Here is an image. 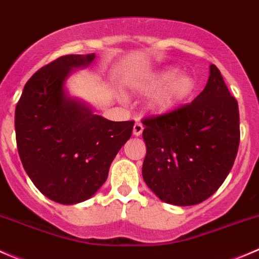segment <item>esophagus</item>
Listing matches in <instances>:
<instances>
[{
    "label": "esophagus",
    "mask_w": 259,
    "mask_h": 259,
    "mask_svg": "<svg viewBox=\"0 0 259 259\" xmlns=\"http://www.w3.org/2000/svg\"><path fill=\"white\" fill-rule=\"evenodd\" d=\"M142 131H143V126L137 122V123H135V126H133V136L138 137V136H141Z\"/></svg>",
    "instance_id": "1"
}]
</instances>
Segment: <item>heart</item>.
<instances>
[{"label":"heart","instance_id":"obj_1","mask_svg":"<svg viewBox=\"0 0 259 259\" xmlns=\"http://www.w3.org/2000/svg\"><path fill=\"white\" fill-rule=\"evenodd\" d=\"M196 89V79L190 73H179L178 68L158 70L136 84L141 94L152 93L147 102V111L156 116L168 114L180 108L193 97Z\"/></svg>","mask_w":259,"mask_h":259}]
</instances>
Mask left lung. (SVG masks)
Instances as JSON below:
<instances>
[{
    "label": "left lung",
    "mask_w": 259,
    "mask_h": 259,
    "mask_svg": "<svg viewBox=\"0 0 259 259\" xmlns=\"http://www.w3.org/2000/svg\"><path fill=\"white\" fill-rule=\"evenodd\" d=\"M143 180L165 203L196 205L210 198L232 170L239 111L213 64L205 88L190 104L143 119Z\"/></svg>",
    "instance_id": "left-lung-1"
}]
</instances>
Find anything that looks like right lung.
<instances>
[{"label":"right lung","mask_w":259,"mask_h":259,"mask_svg":"<svg viewBox=\"0 0 259 259\" xmlns=\"http://www.w3.org/2000/svg\"><path fill=\"white\" fill-rule=\"evenodd\" d=\"M94 59V53L65 55L42 66L29 79L15 111L25 171L46 198L64 205L88 200L99 190L135 124L108 121L69 94V76Z\"/></svg>","instance_id":"right-lung-1"}]
</instances>
